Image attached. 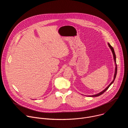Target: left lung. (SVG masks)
<instances>
[{
	"label": "left lung",
	"instance_id": "left-lung-1",
	"mask_svg": "<svg viewBox=\"0 0 128 128\" xmlns=\"http://www.w3.org/2000/svg\"><path fill=\"white\" fill-rule=\"evenodd\" d=\"M108 44V46H109V48H110V49L112 50V54H113V55H114V61H115V62H116V54H115V52H114V48H112V46L109 44V43ZM116 70H115V74H114V80H113V81L109 84V85H108V86L105 89V90H104L103 91H102L101 92H100V93H98V94H96V95H92V96H89L90 97H97V96H100V95H102V94H103L105 91L109 88V87L110 86H111V84L114 82V80H115V78H116V74H117V65H116Z\"/></svg>",
	"mask_w": 128,
	"mask_h": 128
}]
</instances>
